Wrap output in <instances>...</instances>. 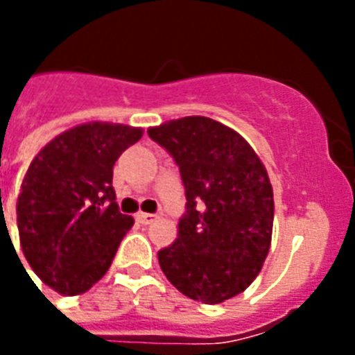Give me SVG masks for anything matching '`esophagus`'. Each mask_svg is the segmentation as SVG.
<instances>
[{
  "instance_id": "esophagus-1",
  "label": "esophagus",
  "mask_w": 355,
  "mask_h": 355,
  "mask_svg": "<svg viewBox=\"0 0 355 355\" xmlns=\"http://www.w3.org/2000/svg\"><path fill=\"white\" fill-rule=\"evenodd\" d=\"M136 221L141 223V225H150L153 221H156V216L155 214H138Z\"/></svg>"
}]
</instances>
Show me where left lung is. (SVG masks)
I'll use <instances>...</instances> for the list:
<instances>
[{"label":"left lung","instance_id":"8db88e82","mask_svg":"<svg viewBox=\"0 0 355 355\" xmlns=\"http://www.w3.org/2000/svg\"><path fill=\"white\" fill-rule=\"evenodd\" d=\"M147 134L177 162L188 200L178 237L158 252L164 275L197 302L236 297L269 254L275 200L263 164L236 130L202 116Z\"/></svg>","mask_w":355,"mask_h":355}]
</instances>
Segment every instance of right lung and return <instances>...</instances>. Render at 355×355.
<instances>
[{"label": "right lung", "mask_w": 355, "mask_h": 355, "mask_svg": "<svg viewBox=\"0 0 355 355\" xmlns=\"http://www.w3.org/2000/svg\"><path fill=\"white\" fill-rule=\"evenodd\" d=\"M141 128L92 121L58 134L31 162L16 205L21 250L38 278L80 295L105 276L134 219L121 214L114 164Z\"/></svg>", "instance_id": "right-lung-1"}]
</instances>
